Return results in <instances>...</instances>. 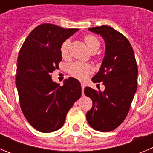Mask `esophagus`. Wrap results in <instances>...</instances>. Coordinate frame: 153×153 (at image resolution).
I'll return each instance as SVG.
<instances>
[{
    "label": "esophagus",
    "instance_id": "obj_1",
    "mask_svg": "<svg viewBox=\"0 0 153 153\" xmlns=\"http://www.w3.org/2000/svg\"><path fill=\"white\" fill-rule=\"evenodd\" d=\"M81 88H82V93H83V90H84V88H85V84L83 83H81Z\"/></svg>",
    "mask_w": 153,
    "mask_h": 153
}]
</instances>
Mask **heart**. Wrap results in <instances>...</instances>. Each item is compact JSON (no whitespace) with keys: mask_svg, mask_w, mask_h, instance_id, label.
<instances>
[{"mask_svg":"<svg viewBox=\"0 0 153 153\" xmlns=\"http://www.w3.org/2000/svg\"><path fill=\"white\" fill-rule=\"evenodd\" d=\"M84 41L90 51H97L100 45L99 39L93 35H86L84 36ZM70 44V40H66L60 46V54L63 58H67L68 56ZM92 70L93 68L90 64L77 61L74 62L68 67V71L70 75L79 79H84L86 78L92 72Z\"/></svg>","mask_w":153,"mask_h":153,"instance_id":"b5f03b06","label":"heart"}]
</instances>
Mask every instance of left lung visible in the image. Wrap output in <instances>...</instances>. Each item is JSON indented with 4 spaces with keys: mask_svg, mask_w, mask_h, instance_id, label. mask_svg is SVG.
Returning <instances> with one entry per match:
<instances>
[{
    "mask_svg": "<svg viewBox=\"0 0 153 153\" xmlns=\"http://www.w3.org/2000/svg\"><path fill=\"white\" fill-rule=\"evenodd\" d=\"M100 34L106 43V52L93 83L105 86L104 91L86 86L84 93L93 101L86 113L90 126L100 132L114 130L129 113L137 89L138 67L130 43L124 35L106 25L89 28Z\"/></svg>",
    "mask_w": 153,
    "mask_h": 153,
    "instance_id": "obj_1",
    "label": "left lung"
}]
</instances>
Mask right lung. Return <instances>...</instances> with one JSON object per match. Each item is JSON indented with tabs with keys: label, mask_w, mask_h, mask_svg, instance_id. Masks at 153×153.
Returning a JSON list of instances; mask_svg holds the SVG:
<instances>
[{
	"label": "right lung",
	"mask_w": 153,
	"mask_h": 153,
	"mask_svg": "<svg viewBox=\"0 0 153 153\" xmlns=\"http://www.w3.org/2000/svg\"><path fill=\"white\" fill-rule=\"evenodd\" d=\"M78 30L42 24L31 31L19 52L16 86L20 106L29 123L40 132L60 129L81 97L77 79L68 78L61 86L53 82L51 75L62 60L61 44Z\"/></svg>",
	"instance_id": "add662e5"
}]
</instances>
